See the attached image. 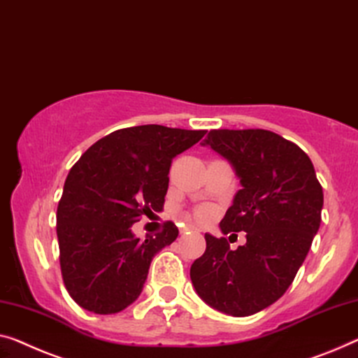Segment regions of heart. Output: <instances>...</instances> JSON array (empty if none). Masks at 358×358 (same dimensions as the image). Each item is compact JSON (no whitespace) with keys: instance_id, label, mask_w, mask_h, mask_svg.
I'll use <instances>...</instances> for the list:
<instances>
[{"instance_id":"1","label":"heart","mask_w":358,"mask_h":358,"mask_svg":"<svg viewBox=\"0 0 358 358\" xmlns=\"http://www.w3.org/2000/svg\"><path fill=\"white\" fill-rule=\"evenodd\" d=\"M194 217L201 223H207V222H210L213 217H215V209H213L212 206H207V204L199 206L194 209Z\"/></svg>"}]
</instances>
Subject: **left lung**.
Segmentation results:
<instances>
[{
  "label": "left lung",
  "mask_w": 358,
  "mask_h": 358,
  "mask_svg": "<svg viewBox=\"0 0 358 358\" xmlns=\"http://www.w3.org/2000/svg\"><path fill=\"white\" fill-rule=\"evenodd\" d=\"M209 145L234 167L243 188L220 222L223 234L246 233L230 249L206 234L189 275L202 301L233 317L264 310L285 294L306 260L320 222L323 189L306 152L270 130H210Z\"/></svg>",
  "instance_id": "8db88e82"
}]
</instances>
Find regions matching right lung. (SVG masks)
Wrapping results in <instances>:
<instances>
[{"mask_svg": "<svg viewBox=\"0 0 358 358\" xmlns=\"http://www.w3.org/2000/svg\"><path fill=\"white\" fill-rule=\"evenodd\" d=\"M204 135L164 125L120 128L73 164L56 231L64 285L85 310L117 313L141 294L152 257L177 239L178 228L165 222L162 231L141 241L131 225L162 212L173 157Z\"/></svg>", "mask_w": 358, "mask_h": 358, "instance_id": "right-lung-1", "label": "right lung"}]
</instances>
